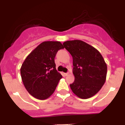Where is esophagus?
Wrapping results in <instances>:
<instances>
[{
  "mask_svg": "<svg viewBox=\"0 0 125 125\" xmlns=\"http://www.w3.org/2000/svg\"><path fill=\"white\" fill-rule=\"evenodd\" d=\"M68 74H69V73H63V75H64V76H68Z\"/></svg>",
  "mask_w": 125,
  "mask_h": 125,
  "instance_id": "esophagus-1",
  "label": "esophagus"
}]
</instances>
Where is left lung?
Instances as JSON below:
<instances>
[{
    "label": "left lung",
    "instance_id": "left-lung-1",
    "mask_svg": "<svg viewBox=\"0 0 125 125\" xmlns=\"http://www.w3.org/2000/svg\"><path fill=\"white\" fill-rule=\"evenodd\" d=\"M64 47L73 58L75 81L70 84L74 94L83 99L95 95L104 84L107 67L95 48L79 40L66 41Z\"/></svg>",
    "mask_w": 125,
    "mask_h": 125
}]
</instances>
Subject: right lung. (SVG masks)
<instances>
[{
    "instance_id": "add662e5",
    "label": "right lung",
    "mask_w": 125,
    "mask_h": 125,
    "mask_svg": "<svg viewBox=\"0 0 125 125\" xmlns=\"http://www.w3.org/2000/svg\"><path fill=\"white\" fill-rule=\"evenodd\" d=\"M64 49L60 42H44L26 57L21 75L27 91L38 100H46L53 94L62 76L54 63L57 51Z\"/></svg>"
}]
</instances>
